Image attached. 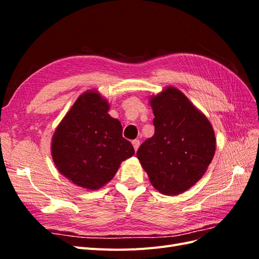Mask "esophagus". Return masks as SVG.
Listing matches in <instances>:
<instances>
[{"mask_svg":"<svg viewBox=\"0 0 259 259\" xmlns=\"http://www.w3.org/2000/svg\"><path fill=\"white\" fill-rule=\"evenodd\" d=\"M132 144H133V147H134V149H135V151H137V149H138V147H139V145H140V142H139V140H138V139L133 140Z\"/></svg>","mask_w":259,"mask_h":259,"instance_id":"1","label":"esophagus"}]
</instances>
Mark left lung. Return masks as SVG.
Instances as JSON below:
<instances>
[{"label":"left lung","instance_id":"1","mask_svg":"<svg viewBox=\"0 0 259 259\" xmlns=\"http://www.w3.org/2000/svg\"><path fill=\"white\" fill-rule=\"evenodd\" d=\"M154 135L140 145L137 158L150 183L165 195L185 192L204 175L216 149L206 116L175 88L150 98Z\"/></svg>","mask_w":259,"mask_h":259}]
</instances>
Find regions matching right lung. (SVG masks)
<instances>
[{
  "label": "right lung",
  "mask_w": 259,
  "mask_h": 259,
  "mask_svg": "<svg viewBox=\"0 0 259 259\" xmlns=\"http://www.w3.org/2000/svg\"><path fill=\"white\" fill-rule=\"evenodd\" d=\"M95 91L76 99L55 131L52 155L60 173L76 186L96 190L110 182L122 161L135 153L119 120Z\"/></svg>",
  "instance_id": "1"
}]
</instances>
